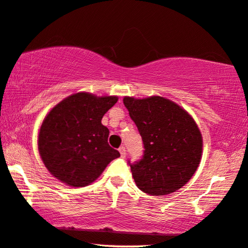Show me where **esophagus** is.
I'll use <instances>...</instances> for the list:
<instances>
[{
  "mask_svg": "<svg viewBox=\"0 0 248 248\" xmlns=\"http://www.w3.org/2000/svg\"><path fill=\"white\" fill-rule=\"evenodd\" d=\"M119 153H120V155H121V157H123V158L125 157V148H124V146H121V147L119 148Z\"/></svg>",
  "mask_w": 248,
  "mask_h": 248,
  "instance_id": "obj_1",
  "label": "esophagus"
}]
</instances>
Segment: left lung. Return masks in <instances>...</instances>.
Returning <instances> with one entry per match:
<instances>
[{
  "label": "left lung",
  "mask_w": 248,
  "mask_h": 248,
  "mask_svg": "<svg viewBox=\"0 0 248 248\" xmlns=\"http://www.w3.org/2000/svg\"><path fill=\"white\" fill-rule=\"evenodd\" d=\"M124 105L141 136L143 156L130 164L137 187L162 196L178 190L197 170L202 138L195 120L169 99L124 97Z\"/></svg>",
  "instance_id": "obj_1"
}]
</instances>
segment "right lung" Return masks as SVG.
Listing matches in <instances>:
<instances>
[{
  "label": "right lung",
  "mask_w": 248,
  "mask_h": 248,
  "mask_svg": "<svg viewBox=\"0 0 248 248\" xmlns=\"http://www.w3.org/2000/svg\"><path fill=\"white\" fill-rule=\"evenodd\" d=\"M118 97L79 92L69 95L46 114L38 137L39 154L55 178L69 186L93 183L110 161L120 157L109 146L102 117Z\"/></svg>",
  "instance_id": "obj_1"
}]
</instances>
